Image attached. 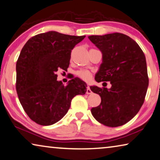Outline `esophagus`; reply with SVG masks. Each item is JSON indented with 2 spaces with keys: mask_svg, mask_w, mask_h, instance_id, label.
Listing matches in <instances>:
<instances>
[{
  "mask_svg": "<svg viewBox=\"0 0 160 160\" xmlns=\"http://www.w3.org/2000/svg\"><path fill=\"white\" fill-rule=\"evenodd\" d=\"M86 93H87L88 95H90V94H92V90H90V88L89 86H88V87L87 88V91H86Z\"/></svg>",
  "mask_w": 160,
  "mask_h": 160,
  "instance_id": "esophagus-1",
  "label": "esophagus"
}]
</instances>
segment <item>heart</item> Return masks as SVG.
I'll use <instances>...</instances> for the list:
<instances>
[{
  "mask_svg": "<svg viewBox=\"0 0 160 160\" xmlns=\"http://www.w3.org/2000/svg\"><path fill=\"white\" fill-rule=\"evenodd\" d=\"M76 75H78V77H79L80 79H82L85 81H88L91 79L92 75L90 71L86 70H80L76 72Z\"/></svg>",
  "mask_w": 160,
  "mask_h": 160,
  "instance_id": "1",
  "label": "heart"
}]
</instances>
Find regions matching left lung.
I'll list each match as a JSON object with an SVG mask.
<instances>
[{
  "mask_svg": "<svg viewBox=\"0 0 160 160\" xmlns=\"http://www.w3.org/2000/svg\"><path fill=\"white\" fill-rule=\"evenodd\" d=\"M102 52L95 79L110 81L111 88L90 86L101 103L91 109L96 120L108 127H119L135 117L142 105L149 85L146 58L135 40L119 32L88 36Z\"/></svg>",
  "mask_w": 160,
  "mask_h": 160,
  "instance_id": "obj_1",
  "label": "left lung"
}]
</instances>
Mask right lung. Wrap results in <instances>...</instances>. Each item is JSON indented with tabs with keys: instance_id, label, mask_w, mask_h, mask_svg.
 Returning a JSON list of instances; mask_svg holds the SVG:
<instances>
[{
	"instance_id": "right-lung-1",
	"label": "right lung",
	"mask_w": 160,
	"mask_h": 160,
	"mask_svg": "<svg viewBox=\"0 0 160 160\" xmlns=\"http://www.w3.org/2000/svg\"><path fill=\"white\" fill-rule=\"evenodd\" d=\"M85 37L49 31L32 37L21 50L16 63V91L25 112L37 124L56 123L66 115L72 99L87 91L80 78L65 86L56 74L69 67L71 50Z\"/></svg>"
}]
</instances>
